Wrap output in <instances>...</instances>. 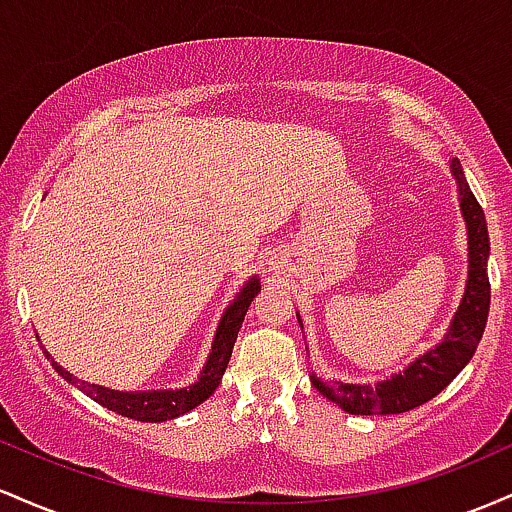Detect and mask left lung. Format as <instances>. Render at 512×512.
<instances>
[{
    "mask_svg": "<svg viewBox=\"0 0 512 512\" xmlns=\"http://www.w3.org/2000/svg\"><path fill=\"white\" fill-rule=\"evenodd\" d=\"M452 176L457 181L459 210H462L464 225H467V249H469V271L467 287H464L462 302H459L455 317L447 326L445 336L426 353L413 358L404 370L394 372L382 382L346 384V382H324L312 372V384L319 394L333 401L338 409L355 416H389V413H404L426 404L435 394H440L464 365L472 360L484 336L488 304H491V285H488V229L481 205L476 203L472 188L464 179L462 164H450ZM297 321L302 319L297 314ZM304 329V326H302Z\"/></svg>",
    "mask_w": 512,
    "mask_h": 512,
    "instance_id": "left-lung-1",
    "label": "left lung"
}]
</instances>
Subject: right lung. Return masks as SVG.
<instances>
[{"instance_id": "right-lung-1", "label": "right lung", "mask_w": 512, "mask_h": 512, "mask_svg": "<svg viewBox=\"0 0 512 512\" xmlns=\"http://www.w3.org/2000/svg\"><path fill=\"white\" fill-rule=\"evenodd\" d=\"M261 292V278L258 275H251L246 280L244 287L237 292L229 307L222 314L220 324H217L215 338H212V348L208 360H205L203 370H200V377L193 384L181 389H147V392H118V389L101 387V384H89L77 380V377L70 375L62 365L55 363L53 355L43 348L45 358L50 360L55 367L57 375L62 380H67L79 392H84L89 399H94L96 404H101L103 409L116 411L125 418H135V421L142 423H162L171 421V418H179L183 413L193 411L195 406L203 404L208 396H212L217 387H220L222 375H225L229 358H232L234 341H237V333L241 329V321H244L246 312H249L254 297Z\"/></svg>"}]
</instances>
